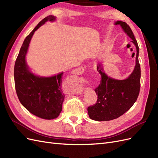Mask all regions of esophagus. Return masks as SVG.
<instances>
[{"label": "esophagus", "instance_id": "1", "mask_svg": "<svg viewBox=\"0 0 158 158\" xmlns=\"http://www.w3.org/2000/svg\"><path fill=\"white\" fill-rule=\"evenodd\" d=\"M81 70H81V69H75L74 70V71H73V74H74V73H80V72H81Z\"/></svg>", "mask_w": 158, "mask_h": 158}]
</instances>
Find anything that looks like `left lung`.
I'll return each mask as SVG.
<instances>
[{
  "label": "left lung",
  "mask_w": 158,
  "mask_h": 158,
  "mask_svg": "<svg viewBox=\"0 0 158 158\" xmlns=\"http://www.w3.org/2000/svg\"><path fill=\"white\" fill-rule=\"evenodd\" d=\"M132 40L136 48V65L132 73L125 80H116L108 76L98 64L97 70L102 76L100 84L95 89L97 102L88 107L89 118L97 121H111L117 118L130 109L136 101L140 88V66L138 61L139 47L131 27L125 22L117 21Z\"/></svg>",
  "instance_id": "1"
}]
</instances>
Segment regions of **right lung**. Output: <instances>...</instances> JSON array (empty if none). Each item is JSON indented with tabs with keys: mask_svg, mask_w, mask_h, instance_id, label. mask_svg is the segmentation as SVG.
Segmentation results:
<instances>
[{
	"mask_svg": "<svg viewBox=\"0 0 158 158\" xmlns=\"http://www.w3.org/2000/svg\"><path fill=\"white\" fill-rule=\"evenodd\" d=\"M55 20L54 16H47L26 37L16 60L14 70L16 94L22 106L34 115L48 120L58 117L62 111L64 99L61 89L63 73L50 77L35 75L28 67L26 55L34 32L46 22Z\"/></svg>",
	"mask_w": 158,
	"mask_h": 158,
	"instance_id": "1",
	"label": "right lung"
}]
</instances>
